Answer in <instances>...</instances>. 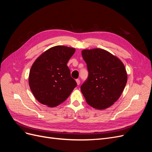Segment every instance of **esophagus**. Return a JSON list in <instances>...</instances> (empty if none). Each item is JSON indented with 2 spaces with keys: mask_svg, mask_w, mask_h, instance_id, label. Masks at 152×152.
Returning a JSON list of instances; mask_svg holds the SVG:
<instances>
[{
  "mask_svg": "<svg viewBox=\"0 0 152 152\" xmlns=\"http://www.w3.org/2000/svg\"><path fill=\"white\" fill-rule=\"evenodd\" d=\"M76 82H77V84L79 86V84H80V80L79 79H77L76 80Z\"/></svg>",
  "mask_w": 152,
  "mask_h": 152,
  "instance_id": "obj_1",
  "label": "esophagus"
}]
</instances>
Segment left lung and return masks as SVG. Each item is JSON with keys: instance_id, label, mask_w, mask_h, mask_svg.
Segmentation results:
<instances>
[{"instance_id": "8db88e82", "label": "left lung", "mask_w": 152, "mask_h": 152, "mask_svg": "<svg viewBox=\"0 0 152 152\" xmlns=\"http://www.w3.org/2000/svg\"><path fill=\"white\" fill-rule=\"evenodd\" d=\"M89 76L80 89L87 103L97 110L108 108L120 98L127 81L122 61L104 49L82 50Z\"/></svg>"}]
</instances>
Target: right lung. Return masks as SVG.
I'll use <instances>...</instances> for the list:
<instances>
[{
	"label": "right lung",
	"instance_id": "obj_1",
	"mask_svg": "<svg viewBox=\"0 0 152 152\" xmlns=\"http://www.w3.org/2000/svg\"><path fill=\"white\" fill-rule=\"evenodd\" d=\"M75 49L56 45L35 59L28 77L31 91L39 103L55 107L68 98L77 86L66 64Z\"/></svg>",
	"mask_w": 152,
	"mask_h": 152
}]
</instances>
